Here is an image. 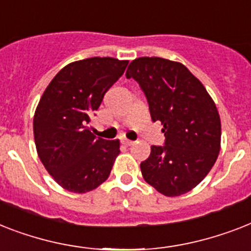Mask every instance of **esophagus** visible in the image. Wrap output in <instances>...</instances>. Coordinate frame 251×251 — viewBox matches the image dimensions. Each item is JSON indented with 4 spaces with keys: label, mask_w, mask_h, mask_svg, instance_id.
I'll use <instances>...</instances> for the list:
<instances>
[{
    "label": "esophagus",
    "mask_w": 251,
    "mask_h": 251,
    "mask_svg": "<svg viewBox=\"0 0 251 251\" xmlns=\"http://www.w3.org/2000/svg\"><path fill=\"white\" fill-rule=\"evenodd\" d=\"M122 143L125 144V146H132V144H134V142H132V140H129V139H124L122 140Z\"/></svg>",
    "instance_id": "obj_1"
}]
</instances>
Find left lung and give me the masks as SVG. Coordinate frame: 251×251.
Wrapping results in <instances>:
<instances>
[{
	"instance_id": "left-lung-1",
	"label": "left lung",
	"mask_w": 251,
	"mask_h": 251,
	"mask_svg": "<svg viewBox=\"0 0 251 251\" xmlns=\"http://www.w3.org/2000/svg\"><path fill=\"white\" fill-rule=\"evenodd\" d=\"M138 81L151 117L164 126L165 146L151 147L140 164L144 180L168 197L184 195L202 182L221 151V117L205 86L182 63L136 58L126 71Z\"/></svg>"
}]
</instances>
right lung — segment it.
I'll return each mask as SVG.
<instances>
[{
	"label": "right lung",
	"mask_w": 251,
	"mask_h": 251,
	"mask_svg": "<svg viewBox=\"0 0 251 251\" xmlns=\"http://www.w3.org/2000/svg\"><path fill=\"white\" fill-rule=\"evenodd\" d=\"M127 63L109 56L69 63L38 101L33 117L38 157L55 182L69 192H90L111 174L120 140L97 138L87 124Z\"/></svg>",
	"instance_id": "1"
}]
</instances>
